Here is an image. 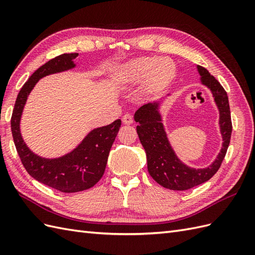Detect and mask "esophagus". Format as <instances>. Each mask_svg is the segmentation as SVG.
<instances>
[{
	"label": "esophagus",
	"instance_id": "esophagus-1",
	"mask_svg": "<svg viewBox=\"0 0 255 255\" xmlns=\"http://www.w3.org/2000/svg\"><path fill=\"white\" fill-rule=\"evenodd\" d=\"M122 123L123 125H132L133 123V117L128 114H126L125 116L122 117Z\"/></svg>",
	"mask_w": 255,
	"mask_h": 255
}]
</instances>
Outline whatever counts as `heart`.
I'll return each mask as SVG.
<instances>
[{
    "mask_svg": "<svg viewBox=\"0 0 255 255\" xmlns=\"http://www.w3.org/2000/svg\"><path fill=\"white\" fill-rule=\"evenodd\" d=\"M175 75L176 68L171 59L142 56L123 65L117 71L116 79L126 85H136L145 81V94L159 95L169 88Z\"/></svg>",
    "mask_w": 255,
    "mask_h": 255,
    "instance_id": "obj_1",
    "label": "heart"
}]
</instances>
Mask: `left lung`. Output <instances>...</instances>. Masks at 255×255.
Masks as SVG:
<instances>
[{
	"instance_id": "8db88e82",
	"label": "left lung",
	"mask_w": 255,
	"mask_h": 255,
	"mask_svg": "<svg viewBox=\"0 0 255 255\" xmlns=\"http://www.w3.org/2000/svg\"><path fill=\"white\" fill-rule=\"evenodd\" d=\"M201 82L211 89L219 110L222 148L213 164L203 169L190 168L177 158L169 142L159 114V102L148 103L138 109L134 119L138 137L143 146L150 175L161 186L171 190H187L208 181L218 171L225 158L232 134V121L226 90L205 68L197 66Z\"/></svg>"
}]
</instances>
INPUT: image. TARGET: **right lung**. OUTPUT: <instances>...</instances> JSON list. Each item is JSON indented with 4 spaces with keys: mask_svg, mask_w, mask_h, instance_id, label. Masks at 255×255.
<instances>
[{
    "mask_svg": "<svg viewBox=\"0 0 255 255\" xmlns=\"http://www.w3.org/2000/svg\"><path fill=\"white\" fill-rule=\"evenodd\" d=\"M78 55V53L61 54L38 68L21 88L10 121L14 145L28 174L47 186L68 194L86 190L103 176L111 148L121 127V120L92 129L73 151L51 159L38 156L28 149L21 136L20 120L27 97L36 83L43 76L74 68L73 59Z\"/></svg>",
    "mask_w": 255,
    "mask_h": 255,
    "instance_id": "obj_1",
    "label": "right lung"
}]
</instances>
